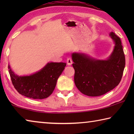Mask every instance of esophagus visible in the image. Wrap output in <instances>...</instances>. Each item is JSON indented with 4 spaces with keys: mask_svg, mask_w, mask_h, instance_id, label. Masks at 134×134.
Segmentation results:
<instances>
[{
    "mask_svg": "<svg viewBox=\"0 0 134 134\" xmlns=\"http://www.w3.org/2000/svg\"><path fill=\"white\" fill-rule=\"evenodd\" d=\"M67 65H71L72 63V60L70 58H69L67 59Z\"/></svg>",
    "mask_w": 134,
    "mask_h": 134,
    "instance_id": "1",
    "label": "esophagus"
}]
</instances>
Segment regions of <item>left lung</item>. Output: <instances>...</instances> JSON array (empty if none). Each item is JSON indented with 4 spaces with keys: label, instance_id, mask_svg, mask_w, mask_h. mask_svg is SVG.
<instances>
[{
    "label": "left lung",
    "instance_id": "left-lung-1",
    "mask_svg": "<svg viewBox=\"0 0 134 134\" xmlns=\"http://www.w3.org/2000/svg\"><path fill=\"white\" fill-rule=\"evenodd\" d=\"M109 37L113 49L105 60H99L82 53H72L74 83L79 91L89 96H99L119 85L125 65L121 41L114 32Z\"/></svg>",
    "mask_w": 134,
    "mask_h": 134
}]
</instances>
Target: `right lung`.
Segmentation results:
<instances>
[{
	"label": "right lung",
	"instance_id": "obj_1",
	"mask_svg": "<svg viewBox=\"0 0 134 134\" xmlns=\"http://www.w3.org/2000/svg\"><path fill=\"white\" fill-rule=\"evenodd\" d=\"M66 66L65 63L49 62L34 73L26 76L15 74L9 64L11 80L19 94L34 99H43L50 96L58 79Z\"/></svg>",
	"mask_w": 134,
	"mask_h": 134
}]
</instances>
